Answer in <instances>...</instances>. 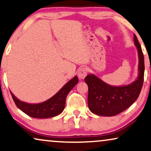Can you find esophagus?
<instances>
[{
    "label": "esophagus",
    "instance_id": "34e87169",
    "mask_svg": "<svg viewBox=\"0 0 151 151\" xmlns=\"http://www.w3.org/2000/svg\"><path fill=\"white\" fill-rule=\"evenodd\" d=\"M88 70L86 67H82L79 69V71L78 72V76L79 77L80 79H84L87 75Z\"/></svg>",
    "mask_w": 151,
    "mask_h": 151
}]
</instances>
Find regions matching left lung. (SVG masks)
I'll return each instance as SVG.
<instances>
[{
  "mask_svg": "<svg viewBox=\"0 0 151 151\" xmlns=\"http://www.w3.org/2000/svg\"><path fill=\"white\" fill-rule=\"evenodd\" d=\"M134 41L139 55V76L133 83L124 86H112L93 74L86 76L88 85V106L89 110L100 116H114L127 109L139 96L144 82V60L137 36Z\"/></svg>",
  "mask_w": 151,
  "mask_h": 151,
  "instance_id": "obj_1",
  "label": "left lung"
}]
</instances>
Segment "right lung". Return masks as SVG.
Returning a JSON list of instances; mask_svg holds the SVG:
<instances>
[{
    "instance_id": "right-lung-1",
    "label": "right lung",
    "mask_w": 151,
    "mask_h": 151,
    "mask_svg": "<svg viewBox=\"0 0 151 151\" xmlns=\"http://www.w3.org/2000/svg\"><path fill=\"white\" fill-rule=\"evenodd\" d=\"M78 82V77L75 76L73 79L68 82L55 96L40 104H32L21 102L16 98L11 91L10 93L16 106L25 114L35 118H49L56 116L63 112L65 106L67 96Z\"/></svg>"
}]
</instances>
